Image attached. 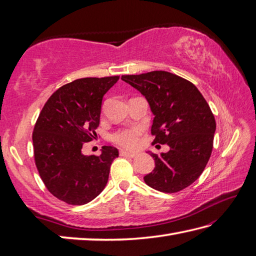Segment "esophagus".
<instances>
[{"instance_id":"34e87169","label":"esophagus","mask_w":256,"mask_h":256,"mask_svg":"<svg viewBox=\"0 0 256 256\" xmlns=\"http://www.w3.org/2000/svg\"><path fill=\"white\" fill-rule=\"evenodd\" d=\"M120 155L123 156V157H130V158H134L136 154L135 153H128L126 150H120Z\"/></svg>"}]
</instances>
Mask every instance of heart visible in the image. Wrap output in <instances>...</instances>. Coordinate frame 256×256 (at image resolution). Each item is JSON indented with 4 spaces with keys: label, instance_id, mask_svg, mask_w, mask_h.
<instances>
[{
    "label": "heart",
    "instance_id": "1",
    "mask_svg": "<svg viewBox=\"0 0 256 256\" xmlns=\"http://www.w3.org/2000/svg\"><path fill=\"white\" fill-rule=\"evenodd\" d=\"M140 133H142V128H122L112 135V140L123 148L133 150L140 143Z\"/></svg>",
    "mask_w": 256,
    "mask_h": 256
}]
</instances>
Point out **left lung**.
Listing matches in <instances>:
<instances>
[{"label":"left lung","mask_w":256,"mask_h":256,"mask_svg":"<svg viewBox=\"0 0 256 256\" xmlns=\"http://www.w3.org/2000/svg\"><path fill=\"white\" fill-rule=\"evenodd\" d=\"M121 79L148 102L154 114L153 145L170 146L167 153H150L155 168L144 182L167 194L187 188L202 174L211 156L216 120L209 104L194 84L168 72L128 74Z\"/></svg>","instance_id":"left-lung-1"}]
</instances>
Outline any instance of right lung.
I'll return each instance as SVG.
<instances>
[{
  "instance_id": "right-lung-1",
  "label": "right lung",
  "mask_w": 256,
  "mask_h": 256,
  "mask_svg": "<svg viewBox=\"0 0 256 256\" xmlns=\"http://www.w3.org/2000/svg\"><path fill=\"white\" fill-rule=\"evenodd\" d=\"M118 76L82 78L54 92L32 132L35 164L50 192L69 204L90 202L104 189L110 166L118 156L112 146L86 156L82 146L96 136L102 99Z\"/></svg>"
}]
</instances>
